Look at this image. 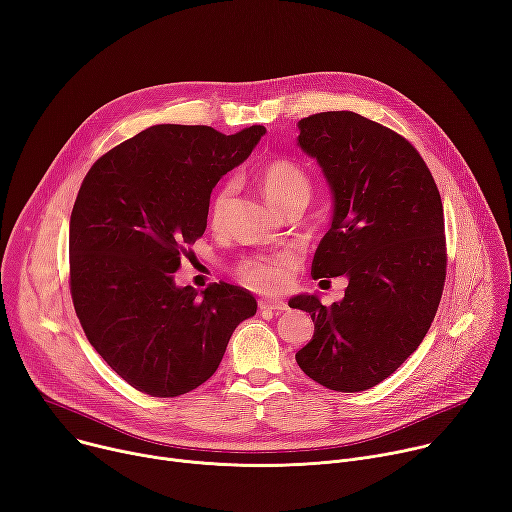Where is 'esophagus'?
<instances>
[{"label":"esophagus","mask_w":512,"mask_h":512,"mask_svg":"<svg viewBox=\"0 0 512 512\" xmlns=\"http://www.w3.org/2000/svg\"><path fill=\"white\" fill-rule=\"evenodd\" d=\"M258 307L262 311H274V313H281L287 309V303L281 301V299H260L258 301Z\"/></svg>","instance_id":"obj_1"}]
</instances>
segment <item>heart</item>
I'll return each instance as SVG.
<instances>
[{"instance_id":"obj_1","label":"heart","mask_w":512,"mask_h":512,"mask_svg":"<svg viewBox=\"0 0 512 512\" xmlns=\"http://www.w3.org/2000/svg\"><path fill=\"white\" fill-rule=\"evenodd\" d=\"M260 188L266 196V201L274 207L281 209L283 205L303 199H309L311 192V182L303 168L289 160H272L260 170ZM235 194V182L227 180L223 182L217 192L213 194L211 201V219L219 221L225 211L229 209V203ZM295 268V258L291 254H277L270 258H256V260H246L238 274L240 281L246 283L254 291H274L279 289L291 270Z\"/></svg>"}]
</instances>
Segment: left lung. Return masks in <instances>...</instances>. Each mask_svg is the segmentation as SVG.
Wrapping results in <instances>:
<instances>
[{
	"label": "left lung",
	"mask_w": 512,
	"mask_h": 512,
	"mask_svg": "<svg viewBox=\"0 0 512 512\" xmlns=\"http://www.w3.org/2000/svg\"><path fill=\"white\" fill-rule=\"evenodd\" d=\"M297 145L330 186L332 221L311 262L313 279H348L330 307L313 293V338L301 371L334 391H365L396 371L426 336L445 285V219L420 153L398 133L348 110L297 123Z\"/></svg>",
	"instance_id": "1"
}]
</instances>
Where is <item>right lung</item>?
I'll list each match as a JSON object with an SVG mask.
<instances>
[{"instance_id":"right-lung-1","label":"right lung","mask_w":512,"mask_h":512,"mask_svg":"<svg viewBox=\"0 0 512 512\" xmlns=\"http://www.w3.org/2000/svg\"><path fill=\"white\" fill-rule=\"evenodd\" d=\"M264 127L235 135L153 125L90 168L69 221L71 299L98 355L135 389L176 398L205 383L256 313L227 283L178 287L180 258L207 227L215 184L248 160Z\"/></svg>"}]
</instances>
